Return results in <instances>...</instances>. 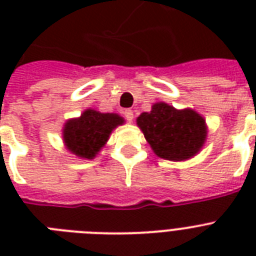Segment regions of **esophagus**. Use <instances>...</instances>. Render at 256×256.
Here are the masks:
<instances>
[{"label":"esophagus","instance_id":"esophagus-1","mask_svg":"<svg viewBox=\"0 0 256 256\" xmlns=\"http://www.w3.org/2000/svg\"><path fill=\"white\" fill-rule=\"evenodd\" d=\"M124 118L128 120V122H132V118H134V112H132V110L128 108V110H124Z\"/></svg>","mask_w":256,"mask_h":256}]
</instances>
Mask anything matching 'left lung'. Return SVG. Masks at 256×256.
Masks as SVG:
<instances>
[{
  "mask_svg": "<svg viewBox=\"0 0 256 256\" xmlns=\"http://www.w3.org/2000/svg\"><path fill=\"white\" fill-rule=\"evenodd\" d=\"M136 124L156 156L168 160L194 156L206 140V124L198 112L176 110L164 102L154 104L150 112H142Z\"/></svg>",
  "mask_w": 256,
  "mask_h": 256,
  "instance_id": "left-lung-1",
  "label": "left lung"
}]
</instances>
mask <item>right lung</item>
<instances>
[{
	"instance_id": "right-lung-1",
	"label": "right lung",
	"mask_w": 256,
	"mask_h": 256,
	"mask_svg": "<svg viewBox=\"0 0 256 256\" xmlns=\"http://www.w3.org/2000/svg\"><path fill=\"white\" fill-rule=\"evenodd\" d=\"M122 124L124 118L116 114L86 110L78 120H72L65 124L64 140L73 154L92 160L108 142L112 128Z\"/></svg>"
}]
</instances>
